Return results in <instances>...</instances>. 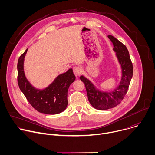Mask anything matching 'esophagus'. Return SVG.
Listing matches in <instances>:
<instances>
[{
    "mask_svg": "<svg viewBox=\"0 0 155 155\" xmlns=\"http://www.w3.org/2000/svg\"><path fill=\"white\" fill-rule=\"evenodd\" d=\"M73 71H74V73L75 75V76L77 77H78L81 74V70L80 69V68H79L78 66H74L73 68Z\"/></svg>",
    "mask_w": 155,
    "mask_h": 155,
    "instance_id": "esophagus-1",
    "label": "esophagus"
}]
</instances>
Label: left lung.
<instances>
[{
    "mask_svg": "<svg viewBox=\"0 0 155 155\" xmlns=\"http://www.w3.org/2000/svg\"><path fill=\"white\" fill-rule=\"evenodd\" d=\"M108 37L114 44L113 50L121 69L119 84L111 91H103L97 88L91 80L84 75L80 77L85 85L90 103L94 108L99 110L114 108L120 103L127 93L133 75V67L126 46L112 35H108Z\"/></svg>",
    "mask_w": 155,
    "mask_h": 155,
    "instance_id": "obj_1",
    "label": "left lung"
}]
</instances>
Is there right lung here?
Returning a JSON list of instances; mask_svg holds the SVG:
<instances>
[{
    "label": "right lung",
    "mask_w": 155,
    "mask_h": 155,
    "mask_svg": "<svg viewBox=\"0 0 155 155\" xmlns=\"http://www.w3.org/2000/svg\"><path fill=\"white\" fill-rule=\"evenodd\" d=\"M27 49L18 61V83L20 90L31 105L38 112L55 115L64 111L68 106V91L75 81V76L72 69L58 75L47 87L39 89L28 80L25 73L24 62Z\"/></svg>",
    "instance_id": "obj_1"
}]
</instances>
